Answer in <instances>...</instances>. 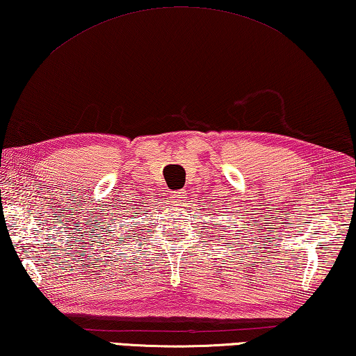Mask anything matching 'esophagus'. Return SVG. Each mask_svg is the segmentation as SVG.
<instances>
[{
    "label": "esophagus",
    "instance_id": "1",
    "mask_svg": "<svg viewBox=\"0 0 356 356\" xmlns=\"http://www.w3.org/2000/svg\"><path fill=\"white\" fill-rule=\"evenodd\" d=\"M184 196H185L184 191H171V202L174 205H179L180 202H182Z\"/></svg>",
    "mask_w": 356,
    "mask_h": 356
}]
</instances>
